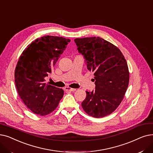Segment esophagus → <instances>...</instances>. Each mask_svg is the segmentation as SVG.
Masks as SVG:
<instances>
[{
  "mask_svg": "<svg viewBox=\"0 0 153 153\" xmlns=\"http://www.w3.org/2000/svg\"><path fill=\"white\" fill-rule=\"evenodd\" d=\"M65 90L67 91H75L76 90V89L71 88H69V87H65Z\"/></svg>",
  "mask_w": 153,
  "mask_h": 153,
  "instance_id": "obj_1",
  "label": "esophagus"
}]
</instances>
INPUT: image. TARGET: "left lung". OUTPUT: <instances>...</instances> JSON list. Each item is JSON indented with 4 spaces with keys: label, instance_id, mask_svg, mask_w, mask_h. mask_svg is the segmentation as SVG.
Returning a JSON list of instances; mask_svg holds the SVG:
<instances>
[{
    "label": "left lung",
    "instance_id": "1",
    "mask_svg": "<svg viewBox=\"0 0 153 153\" xmlns=\"http://www.w3.org/2000/svg\"><path fill=\"white\" fill-rule=\"evenodd\" d=\"M85 59L88 70L94 72L95 90L86 91L82 103L84 111L94 118L112 113L120 105L129 84L128 65L120 49L100 37L74 40Z\"/></svg>",
    "mask_w": 153,
    "mask_h": 153
}]
</instances>
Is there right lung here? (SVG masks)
Returning a JSON list of instances; mask_svg holds the SVG:
<instances>
[{
  "label": "right lung",
  "instance_id": "right-lung-1",
  "mask_svg": "<svg viewBox=\"0 0 153 153\" xmlns=\"http://www.w3.org/2000/svg\"><path fill=\"white\" fill-rule=\"evenodd\" d=\"M70 42L60 37L43 36L28 45L19 58L15 70L16 86L22 100L35 114L52 113L63 96L62 88L44 82Z\"/></svg>",
  "mask_w": 153,
  "mask_h": 153
}]
</instances>
